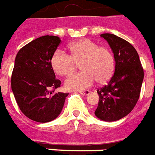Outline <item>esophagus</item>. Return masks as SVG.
I'll return each mask as SVG.
<instances>
[{"label":"esophagus","instance_id":"1","mask_svg":"<svg viewBox=\"0 0 155 155\" xmlns=\"http://www.w3.org/2000/svg\"><path fill=\"white\" fill-rule=\"evenodd\" d=\"M78 93H79L80 94H82V95L87 96V95H88L90 93V91H88V90H85V91H79Z\"/></svg>","mask_w":155,"mask_h":155}]
</instances>
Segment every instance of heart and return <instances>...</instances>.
Wrapping results in <instances>:
<instances>
[{
    "label": "heart",
    "instance_id": "heart-1",
    "mask_svg": "<svg viewBox=\"0 0 155 155\" xmlns=\"http://www.w3.org/2000/svg\"><path fill=\"white\" fill-rule=\"evenodd\" d=\"M71 56L62 50H57L52 55L51 64L56 73L68 76L80 64L81 72L65 80L66 88L83 90L93 85L107 81L114 69V58L110 49L98 45L89 39H81L68 46Z\"/></svg>",
    "mask_w": 155,
    "mask_h": 155
}]
</instances>
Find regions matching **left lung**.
Listing matches in <instances>:
<instances>
[{"instance_id": "1", "label": "left lung", "mask_w": 155, "mask_h": 155, "mask_svg": "<svg viewBox=\"0 0 155 155\" xmlns=\"http://www.w3.org/2000/svg\"><path fill=\"white\" fill-rule=\"evenodd\" d=\"M114 53V73L111 79L97 90L99 102L94 112L103 121L114 122L124 118L139 100L143 80V69L135 48L114 34H101Z\"/></svg>"}]
</instances>
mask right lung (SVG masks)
I'll list each match as a JSON object with an SVG mask.
<instances>
[{
    "mask_svg": "<svg viewBox=\"0 0 155 155\" xmlns=\"http://www.w3.org/2000/svg\"><path fill=\"white\" fill-rule=\"evenodd\" d=\"M60 42L58 37L43 36L24 46L16 54L12 90L21 111L33 121L47 123L58 118L68 95L50 91L61 84L51 64Z\"/></svg>",
    "mask_w": 155,
    "mask_h": 155,
    "instance_id": "right-lung-1",
    "label": "right lung"
}]
</instances>
